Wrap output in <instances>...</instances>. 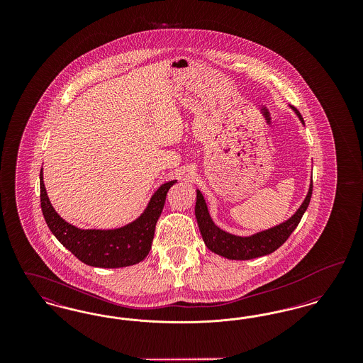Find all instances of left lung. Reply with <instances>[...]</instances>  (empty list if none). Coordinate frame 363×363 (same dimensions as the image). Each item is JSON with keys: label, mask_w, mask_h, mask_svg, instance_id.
Returning <instances> with one entry per match:
<instances>
[{"label": "left lung", "mask_w": 363, "mask_h": 363, "mask_svg": "<svg viewBox=\"0 0 363 363\" xmlns=\"http://www.w3.org/2000/svg\"><path fill=\"white\" fill-rule=\"evenodd\" d=\"M290 107L298 116L299 121L305 125L301 113L293 106ZM311 191H313V179H311L309 190L303 203L296 209V212L291 218H289L286 222L280 225H274L264 231H259L249 237H240V235L230 234L215 225L209 215L204 196L201 194L200 190H197L194 213H196V219H197L201 237L211 252L228 259H256V257L271 255L272 252L277 250V247H280L284 242L287 241V238L296 228V225H299L305 211L308 209V206L311 203Z\"/></svg>", "instance_id": "obj_1"}]
</instances>
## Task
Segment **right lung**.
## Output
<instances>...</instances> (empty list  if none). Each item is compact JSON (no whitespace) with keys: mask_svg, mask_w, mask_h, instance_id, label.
<instances>
[{"mask_svg":"<svg viewBox=\"0 0 363 363\" xmlns=\"http://www.w3.org/2000/svg\"><path fill=\"white\" fill-rule=\"evenodd\" d=\"M177 181L160 185L136 220L113 230H83L65 222L52 208L40 170V207L54 237L82 262L98 268H122L145 259L167 191Z\"/></svg>","mask_w":363,"mask_h":363,"instance_id":"right-lung-1","label":"right lung"}]
</instances>
